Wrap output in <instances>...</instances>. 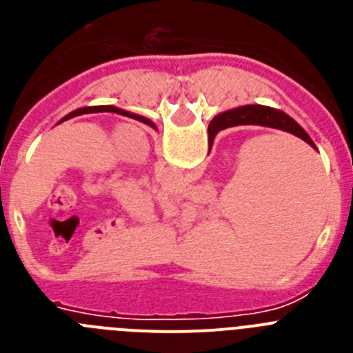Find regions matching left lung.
<instances>
[{
	"label": "left lung",
	"instance_id": "obj_1",
	"mask_svg": "<svg viewBox=\"0 0 353 353\" xmlns=\"http://www.w3.org/2000/svg\"><path fill=\"white\" fill-rule=\"evenodd\" d=\"M90 113H117V114H121V117H127V118H134V120L138 121H143V123H146V125L154 127V121H150L148 118L145 117H139V114H134V113H129V111H123V109H118L114 108V105H92V108H81V109H76V111H72L70 114H67L65 118H61V121H67L70 120V118L74 117H79V114H90Z\"/></svg>",
	"mask_w": 353,
	"mask_h": 353
}]
</instances>
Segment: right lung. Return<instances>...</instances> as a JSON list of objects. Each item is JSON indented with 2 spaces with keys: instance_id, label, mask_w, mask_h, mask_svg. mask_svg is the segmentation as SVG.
Masks as SVG:
<instances>
[{
  "instance_id": "add662e5",
  "label": "right lung",
  "mask_w": 353,
  "mask_h": 353,
  "mask_svg": "<svg viewBox=\"0 0 353 353\" xmlns=\"http://www.w3.org/2000/svg\"><path fill=\"white\" fill-rule=\"evenodd\" d=\"M236 125H261L270 127V129L285 130V132L293 134V136L304 139L313 148H316L310 136L305 134V130L299 125L297 121L290 118L286 113H283V111H279V109L267 108V105H242V108L217 114L210 121V125H208V145L212 146L215 134L219 132V130Z\"/></svg>"
}]
</instances>
